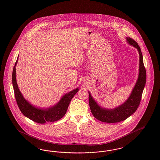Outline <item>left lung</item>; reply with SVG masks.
<instances>
[{"label": "left lung", "instance_id": "1", "mask_svg": "<svg viewBox=\"0 0 160 160\" xmlns=\"http://www.w3.org/2000/svg\"><path fill=\"white\" fill-rule=\"evenodd\" d=\"M128 43L137 49L139 54V74L134 88L125 102L114 108H107L101 107L92 97L89 91L90 108L94 117L101 122L114 123L122 122L132 115L137 110L141 102V98L147 80V74L143 65V56L141 48L134 40L126 38Z\"/></svg>", "mask_w": 160, "mask_h": 160}]
</instances>
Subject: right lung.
I'll use <instances>...</instances> for the list:
<instances>
[{
    "instance_id": "obj_1",
    "label": "right lung",
    "mask_w": 160,
    "mask_h": 160,
    "mask_svg": "<svg viewBox=\"0 0 160 160\" xmlns=\"http://www.w3.org/2000/svg\"><path fill=\"white\" fill-rule=\"evenodd\" d=\"M18 60V57L13 67L12 80L15 99L21 112L28 118L40 124L56 122L63 117L66 114L72 98L79 90V88L65 93L56 104L52 106L47 108L36 107L25 99L19 90L16 78V65Z\"/></svg>"
}]
</instances>
